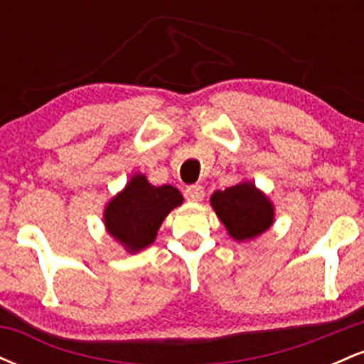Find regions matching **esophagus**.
I'll return each mask as SVG.
<instances>
[{
	"label": "esophagus",
	"instance_id": "esophagus-1",
	"mask_svg": "<svg viewBox=\"0 0 364 364\" xmlns=\"http://www.w3.org/2000/svg\"><path fill=\"white\" fill-rule=\"evenodd\" d=\"M205 195V190L200 185H190L185 188V198L190 200V202H200Z\"/></svg>",
	"mask_w": 364,
	"mask_h": 364
}]
</instances>
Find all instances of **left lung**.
Returning a JSON list of instances; mask_svg holds the SVG:
<instances>
[{"label": "left lung", "mask_w": 364, "mask_h": 364, "mask_svg": "<svg viewBox=\"0 0 364 364\" xmlns=\"http://www.w3.org/2000/svg\"><path fill=\"white\" fill-rule=\"evenodd\" d=\"M210 203L235 240H252L272 225V203L255 188L253 183H241L225 188L224 191H215Z\"/></svg>", "instance_id": "obj_1"}]
</instances>
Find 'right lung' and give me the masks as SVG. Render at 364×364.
I'll list each match as a JSON object with an SVG mask.
<instances>
[{"label": "right lung", "mask_w": 364, "mask_h": 364, "mask_svg": "<svg viewBox=\"0 0 364 364\" xmlns=\"http://www.w3.org/2000/svg\"><path fill=\"white\" fill-rule=\"evenodd\" d=\"M181 203L183 196L178 188L152 186L147 178L136 174L107 205L104 214L106 228L129 252H139L154 243L162 220Z\"/></svg>", "instance_id": "right-lung-1"}]
</instances>
